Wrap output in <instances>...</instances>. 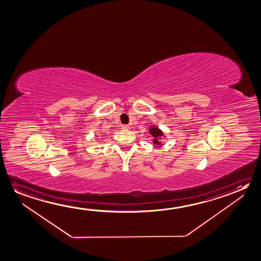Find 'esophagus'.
Returning <instances> with one entry per match:
<instances>
[{"instance_id": "esophagus-1", "label": "esophagus", "mask_w": 261, "mask_h": 261, "mask_svg": "<svg viewBox=\"0 0 261 261\" xmlns=\"http://www.w3.org/2000/svg\"><path fill=\"white\" fill-rule=\"evenodd\" d=\"M121 128H122V129H128L129 127H128V125H122Z\"/></svg>"}]
</instances>
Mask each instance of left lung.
<instances>
[{"label":"left lung","mask_w":261,"mask_h":261,"mask_svg":"<svg viewBox=\"0 0 261 261\" xmlns=\"http://www.w3.org/2000/svg\"><path fill=\"white\" fill-rule=\"evenodd\" d=\"M149 134L153 138V143L162 145L161 139H162V137L165 138V136H163V132H162V129L156 127L155 125H152V126L149 127Z\"/></svg>","instance_id":"8db88e82"}]
</instances>
